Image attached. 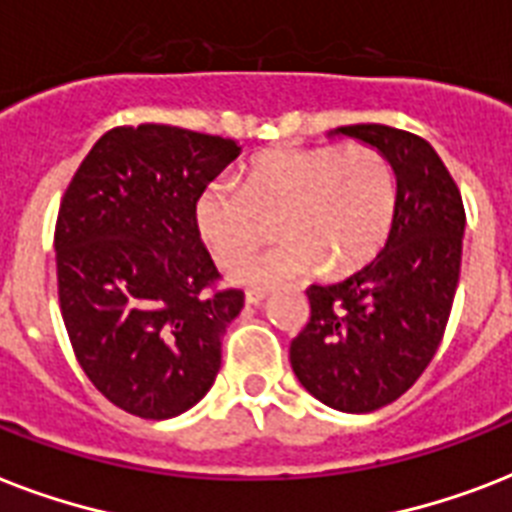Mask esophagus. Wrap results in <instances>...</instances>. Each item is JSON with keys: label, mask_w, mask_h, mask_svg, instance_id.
I'll return each instance as SVG.
<instances>
[{"label": "esophagus", "mask_w": 512, "mask_h": 512, "mask_svg": "<svg viewBox=\"0 0 512 512\" xmlns=\"http://www.w3.org/2000/svg\"><path fill=\"white\" fill-rule=\"evenodd\" d=\"M265 295H268L265 289H247V292H244V297H247L249 305H260L265 300Z\"/></svg>", "instance_id": "obj_1"}]
</instances>
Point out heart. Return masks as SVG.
Returning <instances> with one entry per match:
<instances>
[{"instance_id": "obj_1", "label": "heart", "mask_w": 512, "mask_h": 512, "mask_svg": "<svg viewBox=\"0 0 512 512\" xmlns=\"http://www.w3.org/2000/svg\"><path fill=\"white\" fill-rule=\"evenodd\" d=\"M396 199V172L377 148H273L247 164L241 185H204L193 223L215 263L233 271L255 255L279 217V244L241 273L249 284H279L324 265L329 273L364 268L388 241Z\"/></svg>"}]
</instances>
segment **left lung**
Segmentation results:
<instances>
[{
    "label": "left lung",
    "instance_id": "obj_1",
    "mask_svg": "<svg viewBox=\"0 0 512 512\" xmlns=\"http://www.w3.org/2000/svg\"><path fill=\"white\" fill-rule=\"evenodd\" d=\"M335 132L385 154L396 172V217L372 263L340 284L305 289L311 321L289 345V361L321 404L366 414L404 396L436 356L460 281L465 207L420 135L385 124Z\"/></svg>",
    "mask_w": 512,
    "mask_h": 512
}]
</instances>
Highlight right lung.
Segmentation results:
<instances>
[{
  "mask_svg": "<svg viewBox=\"0 0 512 512\" xmlns=\"http://www.w3.org/2000/svg\"><path fill=\"white\" fill-rule=\"evenodd\" d=\"M239 154L236 140L170 124L114 127L63 193L55 263L68 340L92 385L135 417L188 412L220 372L244 292L215 289L193 201Z\"/></svg>",
  "mask_w": 512,
  "mask_h": 512,
  "instance_id": "obj_1",
  "label": "right lung"
}]
</instances>
